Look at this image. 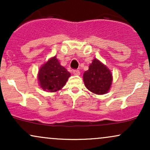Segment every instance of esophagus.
I'll list each match as a JSON object with an SVG mask.
<instances>
[{
	"label": "esophagus",
	"mask_w": 150,
	"mask_h": 150,
	"mask_svg": "<svg viewBox=\"0 0 150 150\" xmlns=\"http://www.w3.org/2000/svg\"><path fill=\"white\" fill-rule=\"evenodd\" d=\"M73 74L74 75H79L80 74V70H73Z\"/></svg>",
	"instance_id": "34e87169"
}]
</instances>
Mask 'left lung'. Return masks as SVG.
<instances>
[{"label":"left lung","mask_w":150,"mask_h":150,"mask_svg":"<svg viewBox=\"0 0 150 150\" xmlns=\"http://www.w3.org/2000/svg\"><path fill=\"white\" fill-rule=\"evenodd\" d=\"M83 80L89 91L97 94H104L107 93L111 87L112 75L100 61L94 59L89 70L84 73Z\"/></svg>","instance_id":"8db88e82"}]
</instances>
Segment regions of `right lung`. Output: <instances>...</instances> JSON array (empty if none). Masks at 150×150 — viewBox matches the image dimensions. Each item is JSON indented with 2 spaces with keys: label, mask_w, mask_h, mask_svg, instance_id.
I'll return each mask as SVG.
<instances>
[{
  "label": "right lung",
  "mask_w": 150,
  "mask_h": 150,
  "mask_svg": "<svg viewBox=\"0 0 150 150\" xmlns=\"http://www.w3.org/2000/svg\"><path fill=\"white\" fill-rule=\"evenodd\" d=\"M70 76V73L60 65L58 59L54 56L40 68L38 79L43 89L56 92L65 85Z\"/></svg>",
  "instance_id": "1"
}]
</instances>
